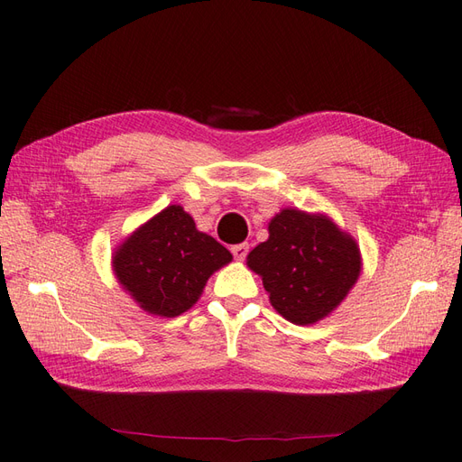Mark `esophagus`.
<instances>
[{"mask_svg":"<svg viewBox=\"0 0 462 462\" xmlns=\"http://www.w3.org/2000/svg\"><path fill=\"white\" fill-rule=\"evenodd\" d=\"M248 252H250V245L248 244H236V245H232V254H234V257L236 260H244L245 255H248Z\"/></svg>","mask_w":462,"mask_h":462,"instance_id":"esophagus-1","label":"esophagus"}]
</instances>
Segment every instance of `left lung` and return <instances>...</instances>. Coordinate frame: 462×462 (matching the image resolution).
<instances>
[{
  "instance_id": "left-lung-1",
  "label": "left lung",
  "mask_w": 462,
  "mask_h": 462,
  "mask_svg": "<svg viewBox=\"0 0 462 462\" xmlns=\"http://www.w3.org/2000/svg\"><path fill=\"white\" fill-rule=\"evenodd\" d=\"M267 232L245 263L262 277L272 307L301 327L328 317L360 277L358 242L327 214L299 208H282Z\"/></svg>"
}]
</instances>
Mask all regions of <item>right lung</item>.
<instances>
[{
	"label": "right lung",
	"instance_id": "obj_1",
	"mask_svg": "<svg viewBox=\"0 0 462 462\" xmlns=\"http://www.w3.org/2000/svg\"><path fill=\"white\" fill-rule=\"evenodd\" d=\"M232 254L180 205H169L116 245L112 272L145 313L173 319L195 305L208 277Z\"/></svg>",
	"mask_w": 462,
	"mask_h": 462
}]
</instances>
